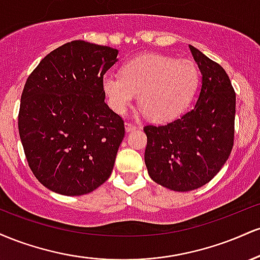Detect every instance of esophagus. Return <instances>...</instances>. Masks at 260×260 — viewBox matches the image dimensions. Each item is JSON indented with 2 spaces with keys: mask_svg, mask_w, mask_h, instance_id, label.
Returning <instances> with one entry per match:
<instances>
[{
  "mask_svg": "<svg viewBox=\"0 0 260 260\" xmlns=\"http://www.w3.org/2000/svg\"><path fill=\"white\" fill-rule=\"evenodd\" d=\"M138 128L136 123H132V122H126V131L127 132H131V131H134Z\"/></svg>",
  "mask_w": 260,
  "mask_h": 260,
  "instance_id": "34e87169",
  "label": "esophagus"
}]
</instances>
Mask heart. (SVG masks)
I'll use <instances>...</instances> for the list:
<instances>
[{
	"label": "heart",
	"instance_id": "b5f03b06",
	"mask_svg": "<svg viewBox=\"0 0 260 260\" xmlns=\"http://www.w3.org/2000/svg\"><path fill=\"white\" fill-rule=\"evenodd\" d=\"M122 76L106 74L103 91L113 111L122 113L138 94V104L150 118L168 121L181 115L194 98L199 71L189 59L142 55L126 62Z\"/></svg>",
	"mask_w": 260,
	"mask_h": 260
}]
</instances>
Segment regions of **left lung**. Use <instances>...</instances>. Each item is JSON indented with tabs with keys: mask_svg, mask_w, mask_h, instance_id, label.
Listing matches in <instances>:
<instances>
[{
	"mask_svg": "<svg viewBox=\"0 0 260 260\" xmlns=\"http://www.w3.org/2000/svg\"><path fill=\"white\" fill-rule=\"evenodd\" d=\"M201 70L202 89L192 110L166 124L144 127V160L151 180L177 192L204 186L234 147L236 92L225 70L189 45Z\"/></svg>",
	"mask_w": 260,
	"mask_h": 260,
	"instance_id": "1",
	"label": "left lung"
}]
</instances>
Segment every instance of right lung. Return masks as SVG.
Segmentation results:
<instances>
[{
	"label": "right lung",
	"instance_id": "1",
	"mask_svg": "<svg viewBox=\"0 0 260 260\" xmlns=\"http://www.w3.org/2000/svg\"><path fill=\"white\" fill-rule=\"evenodd\" d=\"M117 53L74 40L45 56L26 79L20 140L32 174L53 192L86 194L111 175L124 122L105 103L103 78Z\"/></svg>",
	"mask_w": 260,
	"mask_h": 260
}]
</instances>
